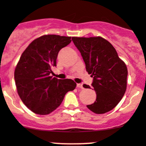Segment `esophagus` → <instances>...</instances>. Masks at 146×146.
Returning a JSON list of instances; mask_svg holds the SVG:
<instances>
[{
    "label": "esophagus",
    "mask_w": 146,
    "mask_h": 146,
    "mask_svg": "<svg viewBox=\"0 0 146 146\" xmlns=\"http://www.w3.org/2000/svg\"><path fill=\"white\" fill-rule=\"evenodd\" d=\"M77 87L78 88H84V87H83V84H77Z\"/></svg>",
    "instance_id": "esophagus-1"
}]
</instances>
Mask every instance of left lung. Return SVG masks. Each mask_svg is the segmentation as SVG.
<instances>
[{
    "instance_id": "8db88e82",
    "label": "left lung",
    "mask_w": 146,
    "mask_h": 146,
    "mask_svg": "<svg viewBox=\"0 0 146 146\" xmlns=\"http://www.w3.org/2000/svg\"><path fill=\"white\" fill-rule=\"evenodd\" d=\"M79 50L88 74L94 78L92 86L96 101L86 107L96 114H104L114 108L127 88V68L114 47L101 36L72 37ZM83 86L91 88L86 84Z\"/></svg>"
}]
</instances>
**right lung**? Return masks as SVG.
<instances>
[{
	"label": "right lung",
	"instance_id": "obj_1",
	"mask_svg": "<svg viewBox=\"0 0 146 146\" xmlns=\"http://www.w3.org/2000/svg\"><path fill=\"white\" fill-rule=\"evenodd\" d=\"M71 42L70 36L47 35L32 41L18 62L14 79L18 94L34 113L48 114L61 104L65 95L76 84L71 79L51 76L58 52Z\"/></svg>",
	"mask_w": 146,
	"mask_h": 146
}]
</instances>
